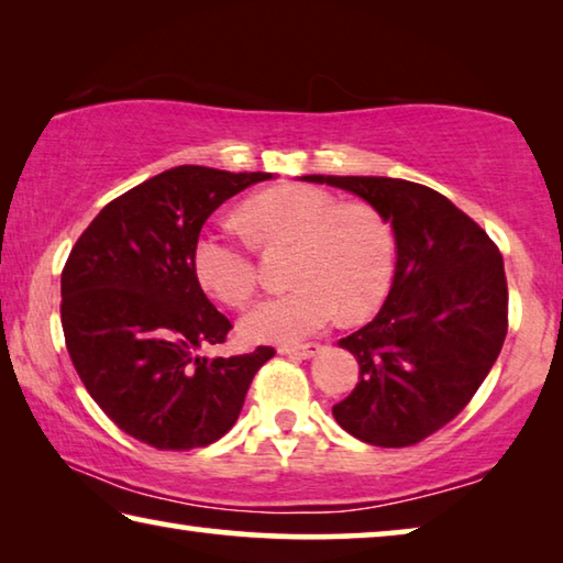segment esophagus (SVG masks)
Masks as SVG:
<instances>
[{
	"label": "esophagus",
	"instance_id": "esophagus-1",
	"mask_svg": "<svg viewBox=\"0 0 563 563\" xmlns=\"http://www.w3.org/2000/svg\"><path fill=\"white\" fill-rule=\"evenodd\" d=\"M320 350V345H316V342H305V345H280L278 352L280 355H288V357H295V360H308L316 355V352Z\"/></svg>",
	"mask_w": 563,
	"mask_h": 563
}]
</instances>
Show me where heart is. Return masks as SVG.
Here are the masks:
<instances>
[{
    "label": "heart",
    "mask_w": 563,
    "mask_h": 563,
    "mask_svg": "<svg viewBox=\"0 0 563 563\" xmlns=\"http://www.w3.org/2000/svg\"><path fill=\"white\" fill-rule=\"evenodd\" d=\"M243 223L263 245L295 243L290 280L298 288L253 305L241 332L253 342H295L340 316L373 312L393 285L395 235L367 203H340L316 186H280L241 208ZM194 273L201 288L225 305H245L258 288L251 247L225 228L196 238Z\"/></svg>",
    "instance_id": "obj_1"
}]
</instances>
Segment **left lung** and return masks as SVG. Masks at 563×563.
Wrapping results in <instances>:
<instances>
[{"label":"left lung","mask_w":563,"mask_h":563,"mask_svg":"<svg viewBox=\"0 0 563 563\" xmlns=\"http://www.w3.org/2000/svg\"><path fill=\"white\" fill-rule=\"evenodd\" d=\"M352 190L395 231L397 268L383 310L340 340L360 365L355 389L332 405L338 424L375 446H409L470 405L509 328L497 243L450 198L385 176H305Z\"/></svg>","instance_id":"1"}]
</instances>
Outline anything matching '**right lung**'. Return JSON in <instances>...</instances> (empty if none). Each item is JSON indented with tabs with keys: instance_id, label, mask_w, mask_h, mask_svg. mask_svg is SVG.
I'll use <instances>...</instances> for the list:
<instances>
[{
	"instance_id": "right-lung-1",
	"label": "right lung",
	"mask_w": 563,
	"mask_h": 563,
	"mask_svg": "<svg viewBox=\"0 0 563 563\" xmlns=\"http://www.w3.org/2000/svg\"><path fill=\"white\" fill-rule=\"evenodd\" d=\"M271 174L178 166L101 208L62 271V328L84 387L113 424L156 450H196L231 430L275 350L198 357L231 320L194 273L196 238L228 198Z\"/></svg>"
}]
</instances>
